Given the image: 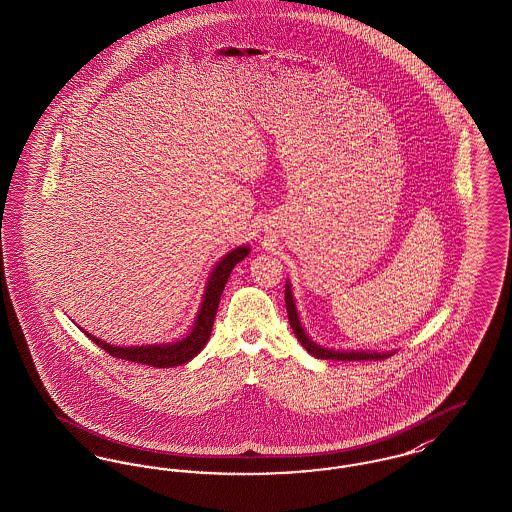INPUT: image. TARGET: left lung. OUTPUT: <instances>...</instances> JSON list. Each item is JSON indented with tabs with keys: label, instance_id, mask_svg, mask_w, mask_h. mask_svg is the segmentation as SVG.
I'll return each mask as SVG.
<instances>
[{
	"label": "left lung",
	"instance_id": "left-lung-1",
	"mask_svg": "<svg viewBox=\"0 0 512 512\" xmlns=\"http://www.w3.org/2000/svg\"><path fill=\"white\" fill-rule=\"evenodd\" d=\"M284 300H286V311H288V321H290V327L296 334V338L300 340L301 346L315 358L319 360H342V361H361V360H385L391 356V352L387 354H377V352H340V350H329V348H323V346H317L305 331L301 327L300 317H298V311H296V301L292 296V288L290 284L286 282V290H284Z\"/></svg>",
	"mask_w": 512,
	"mask_h": 512
}]
</instances>
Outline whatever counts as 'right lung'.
Wrapping results in <instances>:
<instances>
[{"label":"right lung","instance_id":"obj_1","mask_svg":"<svg viewBox=\"0 0 512 512\" xmlns=\"http://www.w3.org/2000/svg\"><path fill=\"white\" fill-rule=\"evenodd\" d=\"M249 255V247H238L234 251H230L228 255H224L218 265L214 267L201 309L197 313L195 325L191 332L181 338L178 342L172 344H160V346H129V348H121V346H112L106 344L104 340H98L96 336H92L89 332L85 334L91 338L94 344H98L104 352H108L114 358H120L125 361H135V363H143V365H151V367H176L185 361L193 360L207 344L209 336H211L212 325H214V317H216V309L220 303V296L224 292V286L228 282V276L232 269L243 261Z\"/></svg>","mask_w":512,"mask_h":512}]
</instances>
